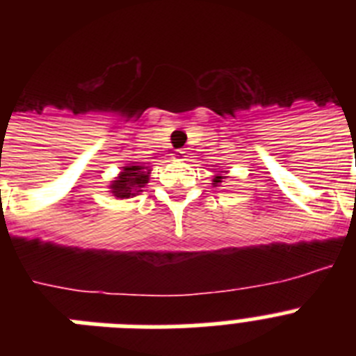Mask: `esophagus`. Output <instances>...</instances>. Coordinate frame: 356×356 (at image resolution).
<instances>
[{"mask_svg": "<svg viewBox=\"0 0 356 356\" xmlns=\"http://www.w3.org/2000/svg\"><path fill=\"white\" fill-rule=\"evenodd\" d=\"M185 151L184 149H176L175 151V159H178V160H185Z\"/></svg>", "mask_w": 356, "mask_h": 356, "instance_id": "34e87169", "label": "esophagus"}]
</instances>
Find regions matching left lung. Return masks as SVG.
<instances>
[{
	"label": "left lung",
	"mask_w": 356,
	"mask_h": 356,
	"mask_svg": "<svg viewBox=\"0 0 356 356\" xmlns=\"http://www.w3.org/2000/svg\"><path fill=\"white\" fill-rule=\"evenodd\" d=\"M226 180V176H222V175H216V176H213V187H217V185H221L222 184V181H225Z\"/></svg>",
	"instance_id": "8db88e82"
}]
</instances>
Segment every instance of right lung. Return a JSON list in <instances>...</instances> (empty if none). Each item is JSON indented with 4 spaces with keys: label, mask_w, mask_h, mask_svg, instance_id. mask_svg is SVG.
<instances>
[{
    "label": "right lung",
    "mask_w": 356,
    "mask_h": 356,
    "mask_svg": "<svg viewBox=\"0 0 356 356\" xmlns=\"http://www.w3.org/2000/svg\"><path fill=\"white\" fill-rule=\"evenodd\" d=\"M149 175L151 169L140 162L127 163L121 172L115 176V180L110 181L108 193L118 200H128V197L137 196L139 193H143V188L149 181Z\"/></svg>",
    "instance_id": "1"
}]
</instances>
